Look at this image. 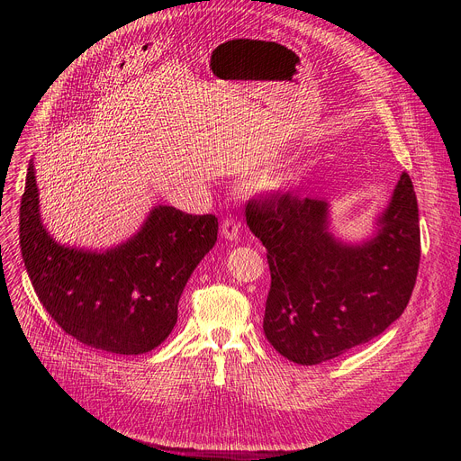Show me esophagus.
<instances>
[{
	"instance_id": "esophagus-1",
	"label": "esophagus",
	"mask_w": 461,
	"mask_h": 461,
	"mask_svg": "<svg viewBox=\"0 0 461 461\" xmlns=\"http://www.w3.org/2000/svg\"><path fill=\"white\" fill-rule=\"evenodd\" d=\"M239 231H240V224L237 221H233V218H224L221 224V233L224 239L235 240L239 237Z\"/></svg>"
}]
</instances>
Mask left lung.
I'll return each mask as SVG.
<instances>
[{
  "mask_svg": "<svg viewBox=\"0 0 461 461\" xmlns=\"http://www.w3.org/2000/svg\"><path fill=\"white\" fill-rule=\"evenodd\" d=\"M245 216L271 271L263 332L285 358L320 365L370 342L402 316L420 263L419 205L405 172L379 233L362 247L336 243L327 203L295 190L258 194Z\"/></svg>",
  "mask_w": 461,
  "mask_h": 461,
  "instance_id": "8db88e82",
  "label": "left lung"
}]
</instances>
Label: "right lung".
Returning a JSON list of instances; mask_svg holds the SVG:
<instances>
[{"instance_id":"right-lung-1","label":"right lung","mask_w":461,"mask_h":461,"mask_svg":"<svg viewBox=\"0 0 461 461\" xmlns=\"http://www.w3.org/2000/svg\"><path fill=\"white\" fill-rule=\"evenodd\" d=\"M218 218L153 209L129 243L96 254L58 245L39 216L30 164L20 202V249L41 304L78 342L117 355L160 346L177 323L186 280L214 247Z\"/></svg>"}]
</instances>
